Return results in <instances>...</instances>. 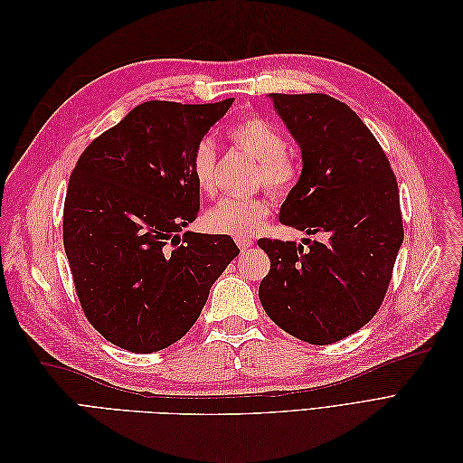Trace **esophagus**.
Here are the masks:
<instances>
[{
  "mask_svg": "<svg viewBox=\"0 0 463 463\" xmlns=\"http://www.w3.org/2000/svg\"><path fill=\"white\" fill-rule=\"evenodd\" d=\"M237 245H240V249L241 250H245V249H249V247H253V240H249V237H237Z\"/></svg>",
  "mask_w": 463,
  "mask_h": 463,
  "instance_id": "1",
  "label": "esophagus"
}]
</instances>
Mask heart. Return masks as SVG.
<instances>
[{
  "label": "heart",
  "instance_id": "b5f03b06",
  "mask_svg": "<svg viewBox=\"0 0 463 463\" xmlns=\"http://www.w3.org/2000/svg\"><path fill=\"white\" fill-rule=\"evenodd\" d=\"M230 141L245 148L259 160L257 181L276 193L288 191L298 179V165L286 152L288 138L276 125L260 116H247L233 123L228 131ZM191 174L203 193L216 189V145L203 138L191 154ZM270 204L257 197H228L208 210L206 226L223 235L250 237L269 218Z\"/></svg>",
  "mask_w": 463,
  "mask_h": 463
}]
</instances>
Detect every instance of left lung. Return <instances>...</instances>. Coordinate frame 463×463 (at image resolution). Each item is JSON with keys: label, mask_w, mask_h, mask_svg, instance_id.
I'll return each instance as SVG.
<instances>
[{"label": "left lung", "mask_w": 463, "mask_h": 463, "mask_svg": "<svg viewBox=\"0 0 463 463\" xmlns=\"http://www.w3.org/2000/svg\"><path fill=\"white\" fill-rule=\"evenodd\" d=\"M301 148V175L279 222L322 241L259 240L270 257L259 298L276 325L326 345L374 317L403 241L384 150L352 108L326 94H269Z\"/></svg>", "instance_id": "left-lung-1"}]
</instances>
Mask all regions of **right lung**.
Segmentation results:
<instances>
[{
  "mask_svg": "<svg viewBox=\"0 0 463 463\" xmlns=\"http://www.w3.org/2000/svg\"><path fill=\"white\" fill-rule=\"evenodd\" d=\"M232 104L137 106L89 145L69 179L63 247L79 301L90 325L128 352L184 338L240 255L230 235H179L201 206L191 154Z\"/></svg>",
  "mask_w": 463,
  "mask_h": 463,
  "instance_id": "1",
  "label": "right lung"
}]
</instances>
